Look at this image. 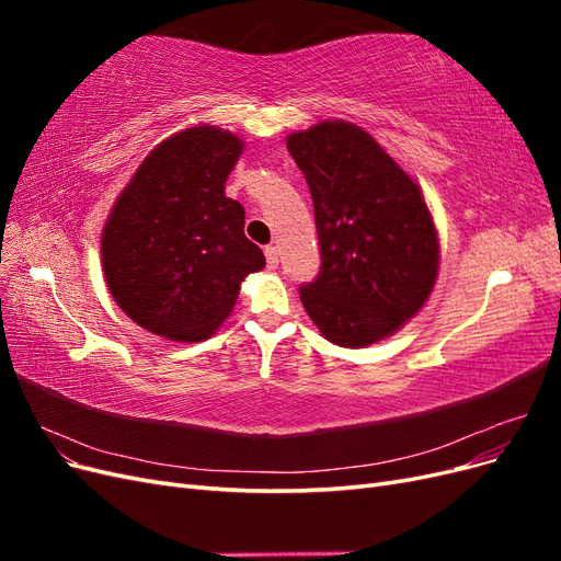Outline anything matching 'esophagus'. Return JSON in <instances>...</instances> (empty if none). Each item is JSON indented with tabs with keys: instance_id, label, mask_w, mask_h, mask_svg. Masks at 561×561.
Segmentation results:
<instances>
[{
	"instance_id": "1",
	"label": "esophagus",
	"mask_w": 561,
	"mask_h": 561,
	"mask_svg": "<svg viewBox=\"0 0 561 561\" xmlns=\"http://www.w3.org/2000/svg\"><path fill=\"white\" fill-rule=\"evenodd\" d=\"M264 254H266V266L268 268H278V248L276 245H266Z\"/></svg>"
}]
</instances>
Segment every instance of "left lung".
Segmentation results:
<instances>
[{"label": "left lung", "instance_id": "left-lung-1", "mask_svg": "<svg viewBox=\"0 0 561 561\" xmlns=\"http://www.w3.org/2000/svg\"><path fill=\"white\" fill-rule=\"evenodd\" d=\"M309 182L320 274L299 287L328 342L363 348L400 330L428 301L439 239L421 186L371 135L328 118L287 135Z\"/></svg>", "mask_w": 561, "mask_h": 561}]
</instances>
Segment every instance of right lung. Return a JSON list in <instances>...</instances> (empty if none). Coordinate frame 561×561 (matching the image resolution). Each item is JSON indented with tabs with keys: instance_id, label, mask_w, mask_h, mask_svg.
I'll return each instance as SVG.
<instances>
[{
	"instance_id": "1",
	"label": "right lung",
	"mask_w": 561,
	"mask_h": 561,
	"mask_svg": "<svg viewBox=\"0 0 561 561\" xmlns=\"http://www.w3.org/2000/svg\"><path fill=\"white\" fill-rule=\"evenodd\" d=\"M243 140L208 124L159 142L116 196L103 229V271L114 301L140 328L203 342L264 268L245 239V210L225 194Z\"/></svg>"
}]
</instances>
